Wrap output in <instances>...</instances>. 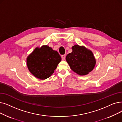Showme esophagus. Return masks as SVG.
<instances>
[{
    "label": "esophagus",
    "instance_id": "obj_1",
    "mask_svg": "<svg viewBox=\"0 0 122 122\" xmlns=\"http://www.w3.org/2000/svg\"><path fill=\"white\" fill-rule=\"evenodd\" d=\"M65 57H66V55H62V56H61L62 60H64L65 59Z\"/></svg>",
    "mask_w": 122,
    "mask_h": 122
}]
</instances>
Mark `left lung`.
<instances>
[{"label": "left lung", "instance_id": "1", "mask_svg": "<svg viewBox=\"0 0 122 122\" xmlns=\"http://www.w3.org/2000/svg\"><path fill=\"white\" fill-rule=\"evenodd\" d=\"M72 49V52L66 56L71 69L80 76L87 75L94 69L96 63L92 51L79 45H74Z\"/></svg>", "mask_w": 122, "mask_h": 122}]
</instances>
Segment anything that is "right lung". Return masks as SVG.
Wrapping results in <instances>:
<instances>
[{"label":"right lung","instance_id":"1","mask_svg":"<svg viewBox=\"0 0 122 122\" xmlns=\"http://www.w3.org/2000/svg\"><path fill=\"white\" fill-rule=\"evenodd\" d=\"M61 61V56L57 51L48 45H43L40 48L37 47L26 59L30 72L40 80L50 77Z\"/></svg>","mask_w":122,"mask_h":122}]
</instances>
